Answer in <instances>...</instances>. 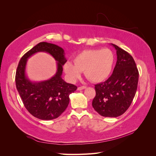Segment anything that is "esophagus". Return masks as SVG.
<instances>
[{"mask_svg":"<svg viewBox=\"0 0 156 156\" xmlns=\"http://www.w3.org/2000/svg\"><path fill=\"white\" fill-rule=\"evenodd\" d=\"M86 88H87V87H86V86H82V87H78L77 90H81L85 89Z\"/></svg>","mask_w":156,"mask_h":156,"instance_id":"esophagus-1","label":"esophagus"}]
</instances>
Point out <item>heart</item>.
I'll return each instance as SVG.
<instances>
[{
	"mask_svg": "<svg viewBox=\"0 0 156 156\" xmlns=\"http://www.w3.org/2000/svg\"><path fill=\"white\" fill-rule=\"evenodd\" d=\"M115 63V55L108 49L84 50L75 56L73 64L67 62L64 66L68 77L75 81L84 72L92 82L104 81L109 76Z\"/></svg>",
	"mask_w": 156,
	"mask_h": 156,
	"instance_id": "heart-1",
	"label": "heart"
}]
</instances>
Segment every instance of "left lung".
I'll return each instance as SVG.
<instances>
[{"label": "left lung", "mask_w": 156, "mask_h": 156, "mask_svg": "<svg viewBox=\"0 0 156 156\" xmlns=\"http://www.w3.org/2000/svg\"><path fill=\"white\" fill-rule=\"evenodd\" d=\"M111 45L116 50V66L107 81L95 85L96 96L92 101L93 108L105 117L124 114L135 96L139 81V72L133 58L119 46Z\"/></svg>", "instance_id": "8db88e82"}]
</instances>
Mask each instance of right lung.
Returning <instances> with one entry per match:
<instances>
[{
	"instance_id": "add662e5",
	"label": "right lung",
	"mask_w": 156,
	"mask_h": 156,
	"mask_svg": "<svg viewBox=\"0 0 156 156\" xmlns=\"http://www.w3.org/2000/svg\"><path fill=\"white\" fill-rule=\"evenodd\" d=\"M38 51L50 54L57 61L58 70L54 76L45 81L32 82L26 75L27 58ZM64 49L55 44L40 42L22 56L16 74L17 91L25 108L40 120L58 118L66 110L69 102V94L76 90L74 84L67 83L62 78L63 65L66 62Z\"/></svg>"
}]
</instances>
